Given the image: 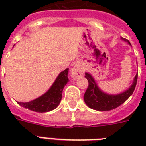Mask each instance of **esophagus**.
<instances>
[{
	"mask_svg": "<svg viewBox=\"0 0 146 146\" xmlns=\"http://www.w3.org/2000/svg\"><path fill=\"white\" fill-rule=\"evenodd\" d=\"M71 75H72V77L73 79H77L80 76L83 75V70L78 65H75L71 70Z\"/></svg>",
	"mask_w": 146,
	"mask_h": 146,
	"instance_id": "esophagus-1",
	"label": "esophagus"
}]
</instances>
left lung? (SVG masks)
<instances>
[{
    "instance_id": "obj_1",
    "label": "left lung",
    "mask_w": 146,
    "mask_h": 146,
    "mask_svg": "<svg viewBox=\"0 0 146 146\" xmlns=\"http://www.w3.org/2000/svg\"><path fill=\"white\" fill-rule=\"evenodd\" d=\"M122 39L130 44L127 39L123 38H122ZM85 77L89 81V86L87 88L84 95V101L86 104L90 108L96 110V111H108L113 110L121 105L129 98L132 94L133 93L134 89L136 88V82H137L138 73L135 76L133 83L129 87V89H127L124 92L119 94V95H116V96L108 95V94L102 92L98 89V87L95 82V80L89 73H86Z\"/></svg>"
}]
</instances>
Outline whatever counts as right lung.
Here are the masks:
<instances>
[{
    "label": "right lung",
    "instance_id": "add662e5",
    "mask_svg": "<svg viewBox=\"0 0 146 146\" xmlns=\"http://www.w3.org/2000/svg\"><path fill=\"white\" fill-rule=\"evenodd\" d=\"M69 69L60 73L50 89L41 97L29 102H18L19 105L35 112H48L58 106L62 98V92L69 81Z\"/></svg>",
    "mask_w": 146,
    "mask_h": 146
}]
</instances>
